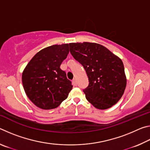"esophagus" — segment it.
Here are the masks:
<instances>
[{"mask_svg": "<svg viewBox=\"0 0 150 150\" xmlns=\"http://www.w3.org/2000/svg\"><path fill=\"white\" fill-rule=\"evenodd\" d=\"M72 82H73V85H75V86L77 85V82H76V79H73V81H72Z\"/></svg>", "mask_w": 150, "mask_h": 150, "instance_id": "obj_1", "label": "esophagus"}]
</instances>
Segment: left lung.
<instances>
[{
	"label": "left lung",
	"mask_w": 150,
	"mask_h": 150,
	"mask_svg": "<svg viewBox=\"0 0 150 150\" xmlns=\"http://www.w3.org/2000/svg\"><path fill=\"white\" fill-rule=\"evenodd\" d=\"M73 57L83 66L88 86L83 90L95 108L105 110L120 99L126 87V77L120 58L96 43H70Z\"/></svg>",
	"instance_id": "8db88e82"
}]
</instances>
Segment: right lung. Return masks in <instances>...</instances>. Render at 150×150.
Listing matches in <instances>:
<instances>
[{
    "instance_id": "1",
    "label": "right lung",
    "mask_w": 150,
    "mask_h": 150,
    "mask_svg": "<svg viewBox=\"0 0 150 150\" xmlns=\"http://www.w3.org/2000/svg\"><path fill=\"white\" fill-rule=\"evenodd\" d=\"M69 52L68 44L44 48L32 58L24 69L22 81L25 93L40 108H57L72 89L71 82L60 69Z\"/></svg>"
}]
</instances>
